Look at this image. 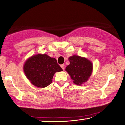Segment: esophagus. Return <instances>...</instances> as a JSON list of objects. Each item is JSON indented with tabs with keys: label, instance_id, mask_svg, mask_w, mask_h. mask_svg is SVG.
I'll return each mask as SVG.
<instances>
[{
	"label": "esophagus",
	"instance_id": "34e87169",
	"mask_svg": "<svg viewBox=\"0 0 125 125\" xmlns=\"http://www.w3.org/2000/svg\"><path fill=\"white\" fill-rule=\"evenodd\" d=\"M60 66H61V67L62 68V69L63 70H64V69H65V65H63V64H62V65H60Z\"/></svg>",
	"mask_w": 125,
	"mask_h": 125
}]
</instances>
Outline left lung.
<instances>
[{"label": "left lung", "mask_w": 125, "mask_h": 125, "mask_svg": "<svg viewBox=\"0 0 125 125\" xmlns=\"http://www.w3.org/2000/svg\"><path fill=\"white\" fill-rule=\"evenodd\" d=\"M68 59L70 63L65 70L69 74L73 83L80 85L86 82L92 72V63L86 58L77 55H73Z\"/></svg>", "instance_id": "8db88e82"}]
</instances>
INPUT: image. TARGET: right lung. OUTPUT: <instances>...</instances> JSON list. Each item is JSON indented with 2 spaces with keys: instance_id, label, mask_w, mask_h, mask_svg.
<instances>
[{
  "instance_id": "obj_1",
  "label": "right lung",
  "mask_w": 125,
  "mask_h": 125,
  "mask_svg": "<svg viewBox=\"0 0 125 125\" xmlns=\"http://www.w3.org/2000/svg\"><path fill=\"white\" fill-rule=\"evenodd\" d=\"M24 71L26 77L33 85L44 88L52 83L55 73L62 71V69L55 58H51L45 54H38L26 60Z\"/></svg>"
}]
</instances>
